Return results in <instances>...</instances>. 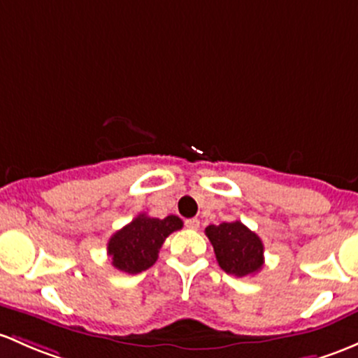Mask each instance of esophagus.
Here are the masks:
<instances>
[{"label":"esophagus","instance_id":"obj_1","mask_svg":"<svg viewBox=\"0 0 358 358\" xmlns=\"http://www.w3.org/2000/svg\"><path fill=\"white\" fill-rule=\"evenodd\" d=\"M185 227L189 229H199V227H201V221H199L197 217H192V220L185 221Z\"/></svg>","mask_w":358,"mask_h":358}]
</instances>
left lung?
I'll use <instances>...</instances> for the list:
<instances>
[{
	"instance_id": "8db88e82",
	"label": "left lung",
	"mask_w": 358,
	"mask_h": 358,
	"mask_svg": "<svg viewBox=\"0 0 358 358\" xmlns=\"http://www.w3.org/2000/svg\"><path fill=\"white\" fill-rule=\"evenodd\" d=\"M213 243L217 264L224 273L236 278L252 276L264 266V245L252 229L240 221L209 224L206 228Z\"/></svg>"
}]
</instances>
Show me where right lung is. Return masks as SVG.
<instances>
[{
  "instance_id": "obj_1",
  "label": "right lung",
  "mask_w": 358,
  "mask_h": 358,
  "mask_svg": "<svg viewBox=\"0 0 358 358\" xmlns=\"http://www.w3.org/2000/svg\"><path fill=\"white\" fill-rule=\"evenodd\" d=\"M183 221L178 216L149 217L138 214L131 223L115 233L108 242V255L118 271L137 274L149 269L157 261L164 240L176 229H182Z\"/></svg>"
}]
</instances>
